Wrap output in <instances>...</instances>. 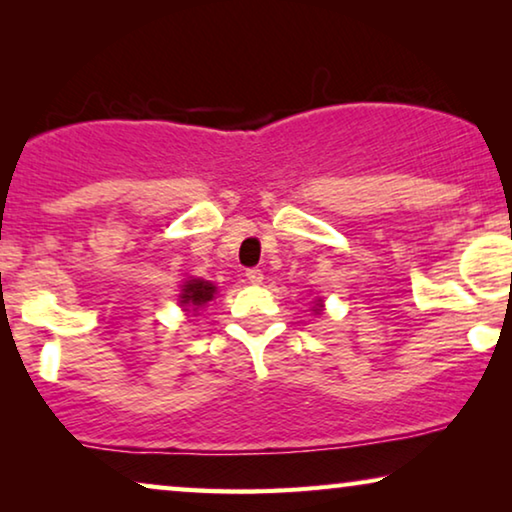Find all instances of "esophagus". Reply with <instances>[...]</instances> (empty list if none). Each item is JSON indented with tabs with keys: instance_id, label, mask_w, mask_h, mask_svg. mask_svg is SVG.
<instances>
[{
	"instance_id": "obj_1",
	"label": "esophagus",
	"mask_w": 512,
	"mask_h": 512,
	"mask_svg": "<svg viewBox=\"0 0 512 512\" xmlns=\"http://www.w3.org/2000/svg\"><path fill=\"white\" fill-rule=\"evenodd\" d=\"M244 277L249 279V284H261L263 282V272L258 268H249L247 272H244Z\"/></svg>"
}]
</instances>
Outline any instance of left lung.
<instances>
[{"label": "left lung", "instance_id": "1", "mask_svg": "<svg viewBox=\"0 0 512 512\" xmlns=\"http://www.w3.org/2000/svg\"><path fill=\"white\" fill-rule=\"evenodd\" d=\"M317 307H321V305H317Z\"/></svg>", "mask_w": 512, "mask_h": 512}]
</instances>
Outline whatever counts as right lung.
I'll list each match as a JSON object with an SVG mask.
<instances>
[{
  "mask_svg": "<svg viewBox=\"0 0 512 512\" xmlns=\"http://www.w3.org/2000/svg\"><path fill=\"white\" fill-rule=\"evenodd\" d=\"M216 293V286L209 282H202V279H191V282L184 284L181 289V305H191V307H200L205 305L207 300H212Z\"/></svg>",
  "mask_w": 512,
  "mask_h": 512,
  "instance_id": "right-lung-1",
  "label": "right lung"
}]
</instances>
